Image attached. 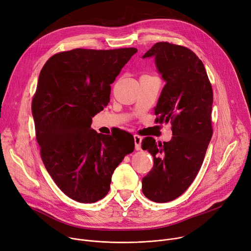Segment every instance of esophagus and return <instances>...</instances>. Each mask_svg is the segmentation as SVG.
<instances>
[{"label": "esophagus", "mask_w": 251, "mask_h": 251, "mask_svg": "<svg viewBox=\"0 0 251 251\" xmlns=\"http://www.w3.org/2000/svg\"><path fill=\"white\" fill-rule=\"evenodd\" d=\"M134 143H135V149L139 151L141 150V143H142V137L138 135H134Z\"/></svg>", "instance_id": "1"}]
</instances>
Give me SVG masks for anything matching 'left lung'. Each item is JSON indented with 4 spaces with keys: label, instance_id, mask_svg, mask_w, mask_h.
<instances>
[{
    "label": "left lung",
    "instance_id": "8db88e82",
    "mask_svg": "<svg viewBox=\"0 0 251 251\" xmlns=\"http://www.w3.org/2000/svg\"><path fill=\"white\" fill-rule=\"evenodd\" d=\"M145 58H154L165 81L155 108L156 121L172 124L169 142L147 137L142 149L153 156L152 170L142 179V192L154 202H169L191 185L212 137L213 92L202 61L189 49L156 43Z\"/></svg>",
    "mask_w": 251,
    "mask_h": 251
}]
</instances>
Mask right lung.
I'll return each mask as SVG.
<instances>
[{"label": "right lung", "instance_id": "add662e5", "mask_svg": "<svg viewBox=\"0 0 251 251\" xmlns=\"http://www.w3.org/2000/svg\"><path fill=\"white\" fill-rule=\"evenodd\" d=\"M136 52L74 49L52 56L40 72L32 114L41 157L57 186L75 201L105 197L114 170L134 150L130 133L102 135L91 124L110 101V85Z\"/></svg>", "mask_w": 251, "mask_h": 251}]
</instances>
